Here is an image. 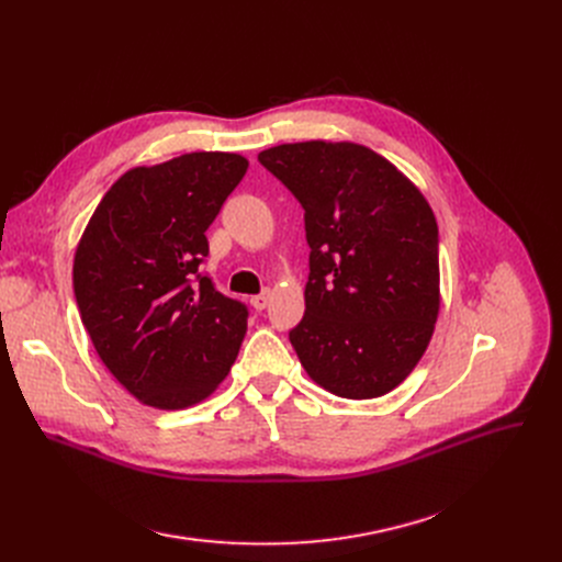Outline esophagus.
Instances as JSON below:
<instances>
[{
    "label": "esophagus",
    "mask_w": 562,
    "mask_h": 562,
    "mask_svg": "<svg viewBox=\"0 0 562 562\" xmlns=\"http://www.w3.org/2000/svg\"><path fill=\"white\" fill-rule=\"evenodd\" d=\"M269 303H271V291H261V293H257V296L250 299V305L255 310H263Z\"/></svg>",
    "instance_id": "obj_1"
}]
</instances>
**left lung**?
<instances>
[{
  "label": "left lung",
  "instance_id": "8db88e82",
  "mask_svg": "<svg viewBox=\"0 0 562 562\" xmlns=\"http://www.w3.org/2000/svg\"><path fill=\"white\" fill-rule=\"evenodd\" d=\"M259 161L305 210V316L289 333L303 369L341 398L390 394L419 364L439 314L428 200L360 143H282Z\"/></svg>",
  "mask_w": 562,
  "mask_h": 562
}]
</instances>
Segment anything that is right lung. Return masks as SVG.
Here are the masks:
<instances>
[{
  "label": "right lung",
  "mask_w": 562,
  "mask_h": 562,
  "mask_svg": "<svg viewBox=\"0 0 562 562\" xmlns=\"http://www.w3.org/2000/svg\"><path fill=\"white\" fill-rule=\"evenodd\" d=\"M236 153H189L117 177L75 250L83 328L113 378L143 405L184 409L229 373L248 310L198 273L206 227L244 180Z\"/></svg>",
  "instance_id": "1"
}]
</instances>
